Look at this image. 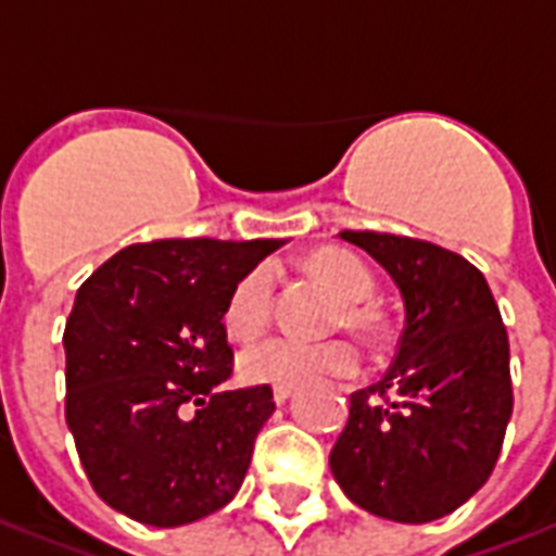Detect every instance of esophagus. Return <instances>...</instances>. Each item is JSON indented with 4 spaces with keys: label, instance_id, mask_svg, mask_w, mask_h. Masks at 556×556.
I'll return each mask as SVG.
<instances>
[{
    "label": "esophagus",
    "instance_id": "obj_1",
    "mask_svg": "<svg viewBox=\"0 0 556 556\" xmlns=\"http://www.w3.org/2000/svg\"><path fill=\"white\" fill-rule=\"evenodd\" d=\"M291 393H294L291 387H277V390H274V402H277V405H286L291 399Z\"/></svg>",
    "mask_w": 556,
    "mask_h": 556
}]
</instances>
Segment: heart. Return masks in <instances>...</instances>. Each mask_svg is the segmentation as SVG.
Wrapping results in <instances>:
<instances>
[{"label":"heart","mask_w":556,"mask_h":556,"mask_svg":"<svg viewBox=\"0 0 556 556\" xmlns=\"http://www.w3.org/2000/svg\"><path fill=\"white\" fill-rule=\"evenodd\" d=\"M303 270L339 301L330 321L337 330L345 327L363 345H378L387 337L384 315L369 303L375 279L361 258H354L345 250H315L303 258ZM270 313H274V270L255 267L231 289L223 313V327L235 342H250L265 330ZM354 366H357V354L342 339H330L318 345L267 339L238 357V375L247 384L291 387V390L315 384L321 378L351 375Z\"/></svg>","instance_id":"b5f03b06"}]
</instances>
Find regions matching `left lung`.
Wrapping results in <instances>:
<instances>
[{
    "label": "left lung",
    "mask_w": 556,
    "mask_h": 556,
    "mask_svg": "<svg viewBox=\"0 0 556 556\" xmlns=\"http://www.w3.org/2000/svg\"><path fill=\"white\" fill-rule=\"evenodd\" d=\"M405 303L387 375L351 396L330 450L339 489L366 513L426 525L477 494L513 417L509 339L485 277L462 255L384 231H342Z\"/></svg>",
    "instance_id": "left-lung-1"
}]
</instances>
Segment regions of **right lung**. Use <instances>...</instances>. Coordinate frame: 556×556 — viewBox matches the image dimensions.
I'll list each match as a JSON object with an SVG mask.
<instances>
[{
  "label": "right lung",
  "mask_w": 556,
  "mask_h": 556,
  "mask_svg": "<svg viewBox=\"0 0 556 556\" xmlns=\"http://www.w3.org/2000/svg\"><path fill=\"white\" fill-rule=\"evenodd\" d=\"M282 241L134 243L77 291L65 325V419L103 503L151 527L193 525L238 494L270 387L223 390L231 289Z\"/></svg>",
  "instance_id": "1"
}]
</instances>
